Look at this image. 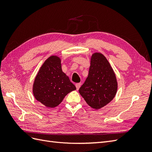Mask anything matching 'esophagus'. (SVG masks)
<instances>
[{"mask_svg": "<svg viewBox=\"0 0 152 152\" xmlns=\"http://www.w3.org/2000/svg\"><path fill=\"white\" fill-rule=\"evenodd\" d=\"M80 86H81V84L80 83H77V84H75V87H76V88H77V90L79 89Z\"/></svg>", "mask_w": 152, "mask_h": 152, "instance_id": "34e87169", "label": "esophagus"}]
</instances>
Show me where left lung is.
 <instances>
[{"mask_svg":"<svg viewBox=\"0 0 152 152\" xmlns=\"http://www.w3.org/2000/svg\"><path fill=\"white\" fill-rule=\"evenodd\" d=\"M90 65L88 77L79 91L87 104L99 110L115 98L118 89L117 80L112 66L102 53L92 54Z\"/></svg>","mask_w":152,"mask_h":152,"instance_id":"left-lung-1","label":"left lung"}]
</instances>
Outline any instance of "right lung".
Returning <instances> with one entry per match:
<instances>
[{
	"instance_id": "1",
	"label": "right lung",
	"mask_w": 152,
	"mask_h": 152,
	"mask_svg": "<svg viewBox=\"0 0 152 152\" xmlns=\"http://www.w3.org/2000/svg\"><path fill=\"white\" fill-rule=\"evenodd\" d=\"M61 58L49 56L40 68L32 87L35 98L47 108L56 107L76 87L61 68Z\"/></svg>"
}]
</instances>
